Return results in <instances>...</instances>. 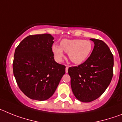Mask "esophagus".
Here are the masks:
<instances>
[{"label":"esophagus","mask_w":122,"mask_h":122,"mask_svg":"<svg viewBox=\"0 0 122 122\" xmlns=\"http://www.w3.org/2000/svg\"><path fill=\"white\" fill-rule=\"evenodd\" d=\"M68 71V66H66V68H65V72H66V73H67Z\"/></svg>","instance_id":"1"}]
</instances>
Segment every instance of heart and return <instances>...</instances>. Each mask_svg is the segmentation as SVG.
<instances>
[{
	"instance_id": "heart-1",
	"label": "heart",
	"mask_w": 122,
	"mask_h": 122,
	"mask_svg": "<svg viewBox=\"0 0 122 122\" xmlns=\"http://www.w3.org/2000/svg\"><path fill=\"white\" fill-rule=\"evenodd\" d=\"M93 45L89 40L81 39H64L60 42V46L53 45L52 51L55 59L60 62L63 59V51L68 54L70 60L75 64H81L85 62L90 55Z\"/></svg>"
}]
</instances>
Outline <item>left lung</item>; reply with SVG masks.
Here are the masks:
<instances>
[{"label":"left lung","mask_w":122,"mask_h":122,"mask_svg":"<svg viewBox=\"0 0 122 122\" xmlns=\"http://www.w3.org/2000/svg\"><path fill=\"white\" fill-rule=\"evenodd\" d=\"M90 40L95 46L90 57L82 64L68 68L73 94L85 103L100 97L113 76L114 57L107 45L100 40Z\"/></svg>","instance_id":"8db88e82"}]
</instances>
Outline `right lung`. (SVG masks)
I'll use <instances>...</instances> for the list:
<instances>
[{
    "instance_id": "right-lung-1",
    "label": "right lung",
    "mask_w": 122,
    "mask_h": 122,
    "mask_svg": "<svg viewBox=\"0 0 122 122\" xmlns=\"http://www.w3.org/2000/svg\"><path fill=\"white\" fill-rule=\"evenodd\" d=\"M51 34L29 35L15 49L13 70L19 89L29 98L45 101L54 93L65 66L54 60Z\"/></svg>"
}]
</instances>
